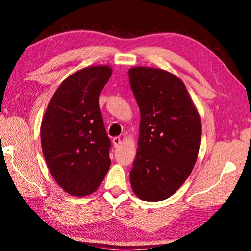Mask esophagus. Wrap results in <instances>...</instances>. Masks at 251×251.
Returning a JSON list of instances; mask_svg holds the SVG:
<instances>
[{
    "instance_id": "34e87169",
    "label": "esophagus",
    "mask_w": 251,
    "mask_h": 251,
    "mask_svg": "<svg viewBox=\"0 0 251 251\" xmlns=\"http://www.w3.org/2000/svg\"><path fill=\"white\" fill-rule=\"evenodd\" d=\"M121 144H122V140H121L120 137H114V138H113V145H114V147H115V148L120 147Z\"/></svg>"
}]
</instances>
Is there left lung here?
Segmentation results:
<instances>
[{
    "label": "left lung",
    "mask_w": 251,
    "mask_h": 251,
    "mask_svg": "<svg viewBox=\"0 0 251 251\" xmlns=\"http://www.w3.org/2000/svg\"><path fill=\"white\" fill-rule=\"evenodd\" d=\"M128 75L140 111L130 185L139 199L159 202L176 193L192 172L201 120L184 83L170 72L135 67Z\"/></svg>",
    "instance_id": "8db88e82"
}]
</instances>
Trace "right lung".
<instances>
[{"instance_id": "1", "label": "right lung", "mask_w": 251, "mask_h": 251, "mask_svg": "<svg viewBox=\"0 0 251 251\" xmlns=\"http://www.w3.org/2000/svg\"><path fill=\"white\" fill-rule=\"evenodd\" d=\"M111 75L108 66L75 72L57 89L43 118L45 160L57 183L75 197L94 192L110 169L111 140L99 97Z\"/></svg>"}]
</instances>
